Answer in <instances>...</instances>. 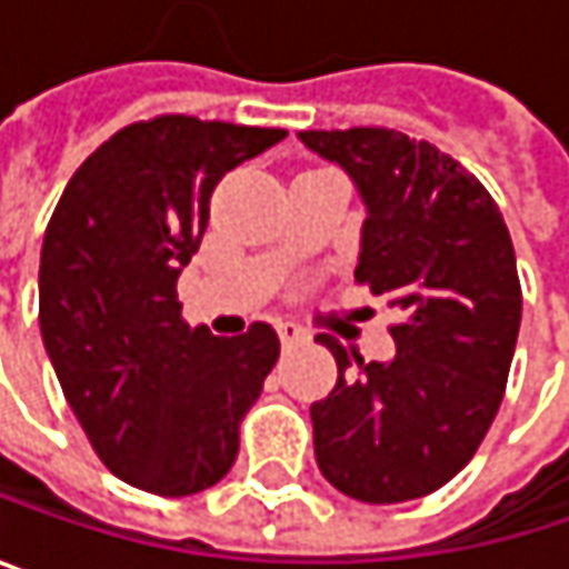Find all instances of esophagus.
Here are the masks:
<instances>
[{"label":"esophagus","instance_id":"esophagus-1","mask_svg":"<svg viewBox=\"0 0 569 569\" xmlns=\"http://www.w3.org/2000/svg\"><path fill=\"white\" fill-rule=\"evenodd\" d=\"M277 332H280V342L283 346H296V342H302L309 332L302 329V326H296V322H277Z\"/></svg>","mask_w":569,"mask_h":569}]
</instances>
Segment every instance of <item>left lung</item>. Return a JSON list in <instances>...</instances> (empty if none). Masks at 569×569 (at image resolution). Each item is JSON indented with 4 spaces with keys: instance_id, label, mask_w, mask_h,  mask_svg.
<instances>
[{
    "instance_id": "left-lung-1",
    "label": "left lung",
    "mask_w": 569,
    "mask_h": 569,
    "mask_svg": "<svg viewBox=\"0 0 569 569\" xmlns=\"http://www.w3.org/2000/svg\"><path fill=\"white\" fill-rule=\"evenodd\" d=\"M299 141L356 183V280L401 312L389 362L319 336L339 379L309 408L316 465L366 505L425 498L475 458L505 398L520 329L511 233L481 180L428 141L389 128Z\"/></svg>"
}]
</instances>
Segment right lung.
Masks as SVG:
<instances>
[{"instance_id": "right-lung-1", "label": "right lung", "mask_w": 569, "mask_h": 569, "mask_svg": "<svg viewBox=\"0 0 569 569\" xmlns=\"http://www.w3.org/2000/svg\"><path fill=\"white\" fill-rule=\"evenodd\" d=\"M283 138L280 128L187 114L128 124L74 171L49 220L46 352L98 458L141 491L213 488L280 359L267 322L230 339L190 329L177 277L203 240L217 180Z\"/></svg>"}]
</instances>
